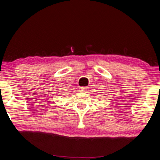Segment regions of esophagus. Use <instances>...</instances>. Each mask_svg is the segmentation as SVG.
Listing matches in <instances>:
<instances>
[{
	"mask_svg": "<svg viewBox=\"0 0 160 160\" xmlns=\"http://www.w3.org/2000/svg\"><path fill=\"white\" fill-rule=\"evenodd\" d=\"M80 92H87V91H88V88L87 87H80Z\"/></svg>",
	"mask_w": 160,
	"mask_h": 160,
	"instance_id": "1",
	"label": "esophagus"
}]
</instances>
